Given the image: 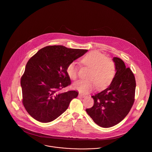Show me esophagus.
Wrapping results in <instances>:
<instances>
[{"mask_svg":"<svg viewBox=\"0 0 152 152\" xmlns=\"http://www.w3.org/2000/svg\"><path fill=\"white\" fill-rule=\"evenodd\" d=\"M85 97V96L82 95V94H79V96H78L79 98H84Z\"/></svg>","mask_w":152,"mask_h":152,"instance_id":"34e87169","label":"esophagus"}]
</instances>
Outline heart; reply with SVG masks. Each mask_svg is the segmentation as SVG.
I'll return each mask as SVG.
<instances>
[{
  "label": "heart",
  "mask_w": 152,
  "mask_h": 152,
  "mask_svg": "<svg viewBox=\"0 0 152 152\" xmlns=\"http://www.w3.org/2000/svg\"><path fill=\"white\" fill-rule=\"evenodd\" d=\"M82 62L90 68L86 77L73 83V88L82 93L92 91L94 86L97 90L105 88L113 80L115 74V66L113 61L99 51H91L85 55ZM66 72L72 79L77 76V67L75 62L70 63Z\"/></svg>",
  "instance_id": "obj_1"
}]
</instances>
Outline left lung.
<instances>
[{
	"label": "left lung",
	"mask_w": 152,
	"mask_h": 152,
	"mask_svg": "<svg viewBox=\"0 0 152 152\" xmlns=\"http://www.w3.org/2000/svg\"><path fill=\"white\" fill-rule=\"evenodd\" d=\"M115 74L110 85L91 96L92 107L86 111L95 123L102 127H110L121 121L128 114L134 102L136 82L129 68L119 58L113 59Z\"/></svg>",
	"instance_id": "1"
}]
</instances>
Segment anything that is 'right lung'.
Listing matches in <instances>:
<instances>
[{
  "label": "right lung",
  "mask_w": 152,
  "mask_h": 152,
  "mask_svg": "<svg viewBox=\"0 0 152 152\" xmlns=\"http://www.w3.org/2000/svg\"><path fill=\"white\" fill-rule=\"evenodd\" d=\"M88 50L47 46L38 50L26 64L21 78L23 104L28 114L41 123L53 121L67 110L78 93L59 91L71 84L68 65Z\"/></svg>",
  "instance_id": "add662e5"
}]
</instances>
